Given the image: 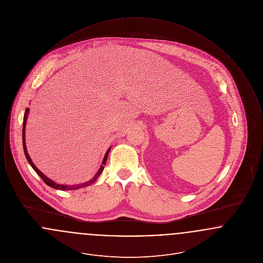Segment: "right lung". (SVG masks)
I'll return each instance as SVG.
<instances>
[{
    "label": "right lung",
    "mask_w": 263,
    "mask_h": 263,
    "mask_svg": "<svg viewBox=\"0 0 263 263\" xmlns=\"http://www.w3.org/2000/svg\"><path fill=\"white\" fill-rule=\"evenodd\" d=\"M28 111H29V108H26V109H25V116H24V126H23V145H24V151H25V157H26V159H27V162L32 166V168L35 171V173L42 178V180H43L48 186L55 188V189H59V190H76V189L86 187V186H88V185L92 184V183L98 179V177L100 176V174L102 173V171H103V168H104V165H105V163H106L107 156H108V153H109L110 149H108L107 152H106V154H105V156H104V159H103V162H102V165L100 166L99 172L97 173V175H95V177H93L91 180H89L88 182H85V183H82V184H77V185H61V184H58V183H56V182H53L51 179H49L47 176H45V175H43V174L38 170L37 167L35 166V164L32 163V161H31L29 155L27 154L26 145H25V123H26V117H27Z\"/></svg>",
    "instance_id": "1"
}]
</instances>
